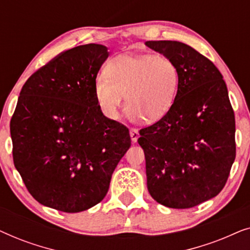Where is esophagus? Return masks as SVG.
Masks as SVG:
<instances>
[{"mask_svg":"<svg viewBox=\"0 0 250 250\" xmlns=\"http://www.w3.org/2000/svg\"><path fill=\"white\" fill-rule=\"evenodd\" d=\"M129 135H131L132 142H134V143L138 141V139H139V136H140L138 129H135V128H132L131 131H129Z\"/></svg>","mask_w":250,"mask_h":250,"instance_id":"1","label":"esophagus"}]
</instances>
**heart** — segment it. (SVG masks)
<instances>
[{"instance_id": "b5f03b06", "label": "heart", "mask_w": 250, "mask_h": 250, "mask_svg": "<svg viewBox=\"0 0 250 250\" xmlns=\"http://www.w3.org/2000/svg\"><path fill=\"white\" fill-rule=\"evenodd\" d=\"M94 82V97L105 117L118 119L124 101L132 119L153 122L172 107L179 84L173 60L153 54H122Z\"/></svg>"}]
</instances>
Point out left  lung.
<instances>
[{
  "mask_svg": "<svg viewBox=\"0 0 250 250\" xmlns=\"http://www.w3.org/2000/svg\"><path fill=\"white\" fill-rule=\"evenodd\" d=\"M146 45L179 70L174 102L162 119L140 131L146 187L157 203L191 208L217 196L235 159V121L228 87L209 59L176 41Z\"/></svg>",
  "mask_w": 250,
  "mask_h": 250,
  "instance_id": "8db88e82",
  "label": "left lung"
}]
</instances>
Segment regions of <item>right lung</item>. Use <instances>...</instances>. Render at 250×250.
Segmentation results:
<instances>
[{"label":"right lung","instance_id":"add662e5","mask_svg":"<svg viewBox=\"0 0 250 250\" xmlns=\"http://www.w3.org/2000/svg\"><path fill=\"white\" fill-rule=\"evenodd\" d=\"M107 46L58 54L20 91L10 123L13 163L29 193L46 207L78 213L105 197L129 146L128 128L102 114L94 82Z\"/></svg>","mask_w":250,"mask_h":250}]
</instances>
